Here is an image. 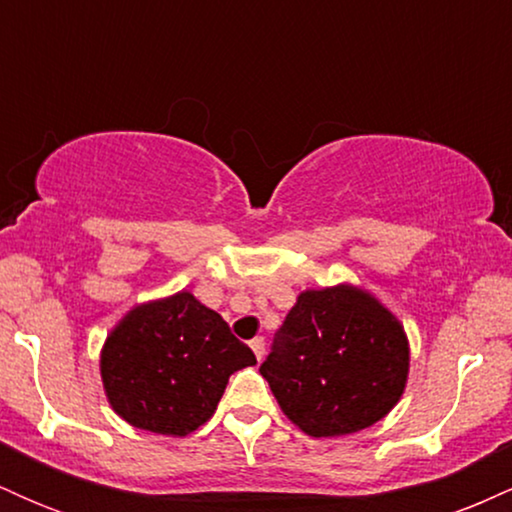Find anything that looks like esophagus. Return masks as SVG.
<instances>
[{
    "mask_svg": "<svg viewBox=\"0 0 512 512\" xmlns=\"http://www.w3.org/2000/svg\"><path fill=\"white\" fill-rule=\"evenodd\" d=\"M250 349L255 351L257 361H262V356H264V339H262V337H255V339H250Z\"/></svg>",
    "mask_w": 512,
    "mask_h": 512,
    "instance_id": "34e87169",
    "label": "esophagus"
}]
</instances>
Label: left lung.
I'll use <instances>...</instances> for the list:
<instances>
[{
  "label": "left lung",
  "mask_w": 512,
  "mask_h": 512,
  "mask_svg": "<svg viewBox=\"0 0 512 512\" xmlns=\"http://www.w3.org/2000/svg\"><path fill=\"white\" fill-rule=\"evenodd\" d=\"M407 370L402 325L354 286L301 293L260 366L284 414L315 438L383 419L402 397Z\"/></svg>",
  "instance_id": "left-lung-1"
}]
</instances>
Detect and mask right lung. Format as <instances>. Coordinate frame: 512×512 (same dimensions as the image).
<instances>
[{
    "mask_svg": "<svg viewBox=\"0 0 512 512\" xmlns=\"http://www.w3.org/2000/svg\"><path fill=\"white\" fill-rule=\"evenodd\" d=\"M257 358L226 320L180 291L134 308L103 346L105 395L127 424L185 436L214 414L228 378Z\"/></svg>",
    "mask_w": 512,
    "mask_h": 512,
    "instance_id": "add662e5",
    "label": "right lung"
}]
</instances>
